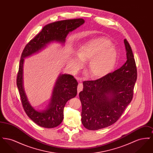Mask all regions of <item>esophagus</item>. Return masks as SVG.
I'll return each instance as SVG.
<instances>
[{
	"label": "esophagus",
	"instance_id": "34e87169",
	"mask_svg": "<svg viewBox=\"0 0 153 153\" xmlns=\"http://www.w3.org/2000/svg\"><path fill=\"white\" fill-rule=\"evenodd\" d=\"M82 89H83V85H82V84L81 82L79 83V85H78V87H77V93L79 94V92L82 90Z\"/></svg>",
	"mask_w": 153,
	"mask_h": 153
}]
</instances>
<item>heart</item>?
Listing matches in <instances>:
<instances>
[{"label": "heart", "instance_id": "heart-1", "mask_svg": "<svg viewBox=\"0 0 153 153\" xmlns=\"http://www.w3.org/2000/svg\"><path fill=\"white\" fill-rule=\"evenodd\" d=\"M109 39L100 37L92 39L79 46L76 55L71 57L73 68L78 71L82 61L89 60L88 70L95 79L101 78L110 73L117 62V53Z\"/></svg>", "mask_w": 153, "mask_h": 153}]
</instances>
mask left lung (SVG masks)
<instances>
[{
	"label": "left lung",
	"instance_id": "1",
	"mask_svg": "<svg viewBox=\"0 0 153 153\" xmlns=\"http://www.w3.org/2000/svg\"><path fill=\"white\" fill-rule=\"evenodd\" d=\"M127 61L121 68L95 81L83 82L79 93L82 104L81 122L89 130H97L115 123L131 102L137 79L131 46L124 39Z\"/></svg>",
	"mask_w": 153,
	"mask_h": 153
}]
</instances>
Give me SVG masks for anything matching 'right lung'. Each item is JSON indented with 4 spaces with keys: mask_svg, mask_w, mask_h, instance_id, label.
<instances>
[{
    "mask_svg": "<svg viewBox=\"0 0 153 153\" xmlns=\"http://www.w3.org/2000/svg\"><path fill=\"white\" fill-rule=\"evenodd\" d=\"M84 22L83 19H74L48 24L26 45L23 51L16 85L26 114L35 123L41 127L51 128L61 124L64 118V108L66 102L77 95L78 82L71 74H59L47 107L42 110L35 109L29 102L23 87V68L25 58L42 51L51 43L56 42L64 45L68 34L79 27Z\"/></svg>",
    "mask_w": 153,
    "mask_h": 153,
    "instance_id": "obj_1",
    "label": "right lung"
}]
</instances>
